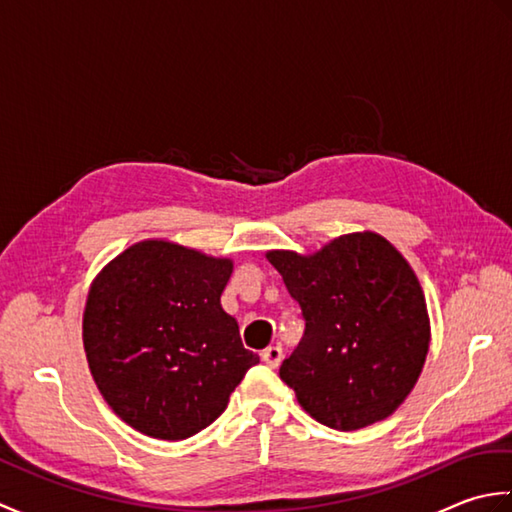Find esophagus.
Masks as SVG:
<instances>
[{"mask_svg":"<svg viewBox=\"0 0 512 512\" xmlns=\"http://www.w3.org/2000/svg\"><path fill=\"white\" fill-rule=\"evenodd\" d=\"M262 361L268 365V367H279L281 361H284V350H281L279 345H268L266 350L262 352Z\"/></svg>","mask_w":512,"mask_h":512,"instance_id":"34e87169","label":"esophagus"}]
</instances>
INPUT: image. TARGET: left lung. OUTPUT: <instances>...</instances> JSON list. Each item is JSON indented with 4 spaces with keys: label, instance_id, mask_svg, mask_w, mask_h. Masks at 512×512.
Returning <instances> with one entry per match:
<instances>
[{
    "label": "left lung",
    "instance_id": "8db88e82",
    "mask_svg": "<svg viewBox=\"0 0 512 512\" xmlns=\"http://www.w3.org/2000/svg\"><path fill=\"white\" fill-rule=\"evenodd\" d=\"M266 257L306 323L279 367L299 405L339 431L394 413L429 352L427 306L405 257L376 233L343 235L312 257Z\"/></svg>",
    "mask_w": 512,
    "mask_h": 512
}]
</instances>
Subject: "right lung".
<instances>
[{
  "instance_id": "right-lung-1",
  "label": "right lung",
  "mask_w": 512,
  "mask_h": 512,
  "mask_svg": "<svg viewBox=\"0 0 512 512\" xmlns=\"http://www.w3.org/2000/svg\"><path fill=\"white\" fill-rule=\"evenodd\" d=\"M231 259L178 244H134L92 284L83 345L96 387L129 427L184 440L222 416L259 356L220 297Z\"/></svg>"
}]
</instances>
